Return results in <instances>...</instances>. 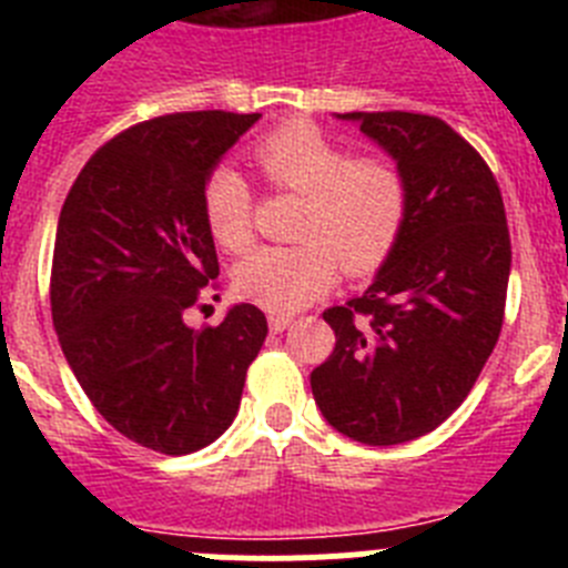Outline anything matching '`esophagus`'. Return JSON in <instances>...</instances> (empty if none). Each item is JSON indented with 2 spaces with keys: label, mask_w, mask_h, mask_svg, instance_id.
Masks as SVG:
<instances>
[{
  "label": "esophagus",
  "mask_w": 568,
  "mask_h": 568,
  "mask_svg": "<svg viewBox=\"0 0 568 568\" xmlns=\"http://www.w3.org/2000/svg\"><path fill=\"white\" fill-rule=\"evenodd\" d=\"M270 329H273V333H284V329L290 327V324H293V315H284V313H270Z\"/></svg>",
  "instance_id": "esophagus-1"
}]
</instances>
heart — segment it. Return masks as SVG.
<instances>
[{"mask_svg": "<svg viewBox=\"0 0 568 568\" xmlns=\"http://www.w3.org/2000/svg\"><path fill=\"white\" fill-rule=\"evenodd\" d=\"M275 190L304 195L298 244L258 247L235 267V287L270 313H295L333 287L338 270L366 275L398 244L409 215V184L393 159L353 155L313 122H287L253 148ZM204 224L219 247L253 244L255 195L235 168H215L202 193Z\"/></svg>", "mask_w": 568, "mask_h": 568, "instance_id": "b5f03b06", "label": "heart"}]
</instances>
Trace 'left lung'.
Listing matches in <instances>:
<instances>
[{
  "label": "left lung",
  "mask_w": 568,
  "mask_h": 568,
  "mask_svg": "<svg viewBox=\"0 0 568 568\" xmlns=\"http://www.w3.org/2000/svg\"><path fill=\"white\" fill-rule=\"evenodd\" d=\"M344 119L404 170L409 215L373 287L324 313L335 349L310 384L338 433L393 446L433 433L478 381L504 327L511 241L489 164L444 119Z\"/></svg>",
  "instance_id": "8db88e82"
}]
</instances>
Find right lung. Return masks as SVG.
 <instances>
[{"mask_svg":"<svg viewBox=\"0 0 568 568\" xmlns=\"http://www.w3.org/2000/svg\"><path fill=\"white\" fill-rule=\"evenodd\" d=\"M258 119L193 110L133 124L90 155L62 204L50 267L59 344L99 415L153 453L213 444L267 338L253 304L219 327L184 324L219 287L204 182Z\"/></svg>","mask_w":568,"mask_h":568,"instance_id":"add662e5","label":"right lung"}]
</instances>
